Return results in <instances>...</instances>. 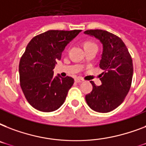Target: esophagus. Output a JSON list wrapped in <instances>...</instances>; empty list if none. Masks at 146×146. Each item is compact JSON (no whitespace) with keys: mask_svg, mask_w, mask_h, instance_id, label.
<instances>
[{"mask_svg":"<svg viewBox=\"0 0 146 146\" xmlns=\"http://www.w3.org/2000/svg\"><path fill=\"white\" fill-rule=\"evenodd\" d=\"M75 82H77V83H80V82H83V80L80 79V78H76V79L75 80Z\"/></svg>","mask_w":146,"mask_h":146,"instance_id":"34e87169","label":"esophagus"}]
</instances>
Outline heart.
I'll return each instance as SVG.
<instances>
[{
    "instance_id": "1",
    "label": "heart",
    "mask_w": 146,
    "mask_h": 146,
    "mask_svg": "<svg viewBox=\"0 0 146 146\" xmlns=\"http://www.w3.org/2000/svg\"><path fill=\"white\" fill-rule=\"evenodd\" d=\"M90 46H96L97 47V45H96L95 43H93V42H88L86 43V44H85V47H90Z\"/></svg>"
}]
</instances>
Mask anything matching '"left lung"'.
Listing matches in <instances>:
<instances>
[{
    "label": "left lung",
    "mask_w": 146,
    "mask_h": 146,
    "mask_svg": "<svg viewBox=\"0 0 146 146\" xmlns=\"http://www.w3.org/2000/svg\"><path fill=\"white\" fill-rule=\"evenodd\" d=\"M99 40L103 46L100 68L104 72L99 76L102 85L91 81L92 91L86 96L90 108L100 113H108L117 108L128 94L133 74L132 57L120 38L102 29L84 32Z\"/></svg>",
    "instance_id": "1"
}]
</instances>
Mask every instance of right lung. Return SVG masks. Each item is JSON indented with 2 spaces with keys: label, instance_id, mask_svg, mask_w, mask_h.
I'll return each mask as SVG.
<instances>
[{
  "label": "right lung",
  "instance_id": "obj_1",
  "mask_svg": "<svg viewBox=\"0 0 146 146\" xmlns=\"http://www.w3.org/2000/svg\"><path fill=\"white\" fill-rule=\"evenodd\" d=\"M80 32L49 30L28 44L19 61V81L24 96L34 108L51 112L64 104L74 80L54 76L53 70L65 47Z\"/></svg>",
  "mask_w": 146,
  "mask_h": 146
}]
</instances>
